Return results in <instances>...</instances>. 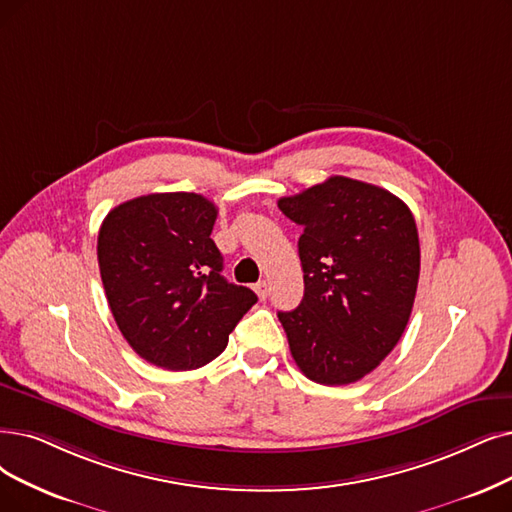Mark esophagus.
<instances>
[{
  "mask_svg": "<svg viewBox=\"0 0 512 512\" xmlns=\"http://www.w3.org/2000/svg\"><path fill=\"white\" fill-rule=\"evenodd\" d=\"M254 292L258 294L260 300L267 298V296H269V281H258V283L254 285Z\"/></svg>",
  "mask_w": 512,
  "mask_h": 512,
  "instance_id": "34e87169",
  "label": "esophagus"
}]
</instances>
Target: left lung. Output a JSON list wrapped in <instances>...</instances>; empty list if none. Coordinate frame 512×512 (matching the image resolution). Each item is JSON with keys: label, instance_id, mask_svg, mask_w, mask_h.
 <instances>
[{"label": "left lung", "instance_id": "obj_1", "mask_svg": "<svg viewBox=\"0 0 512 512\" xmlns=\"http://www.w3.org/2000/svg\"><path fill=\"white\" fill-rule=\"evenodd\" d=\"M279 210L304 229V296L277 313L292 357L313 382H357L410 321L420 277L414 214L386 189L346 176L281 197Z\"/></svg>", "mask_w": 512, "mask_h": 512}]
</instances>
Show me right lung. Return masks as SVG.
<instances>
[{
    "mask_svg": "<svg viewBox=\"0 0 512 512\" xmlns=\"http://www.w3.org/2000/svg\"><path fill=\"white\" fill-rule=\"evenodd\" d=\"M216 206L197 193H151L113 208L98 231L111 313L132 349L163 370H197L227 349L256 304L220 275Z\"/></svg>",
    "mask_w": 512,
    "mask_h": 512,
    "instance_id": "obj_1",
    "label": "right lung"
}]
</instances>
